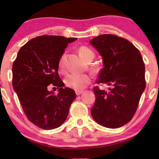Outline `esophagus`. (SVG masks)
<instances>
[{
    "mask_svg": "<svg viewBox=\"0 0 159 159\" xmlns=\"http://www.w3.org/2000/svg\"><path fill=\"white\" fill-rule=\"evenodd\" d=\"M83 93V91H76V94L77 95H80L81 94H82Z\"/></svg>",
    "mask_w": 159,
    "mask_h": 159,
    "instance_id": "esophagus-1",
    "label": "esophagus"
}]
</instances>
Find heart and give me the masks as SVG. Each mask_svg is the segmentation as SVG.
Here are the masks:
<instances>
[{
  "label": "heart",
  "instance_id": "b5f03b06",
  "mask_svg": "<svg viewBox=\"0 0 159 159\" xmlns=\"http://www.w3.org/2000/svg\"><path fill=\"white\" fill-rule=\"evenodd\" d=\"M78 52L80 55L85 59L87 61H91L94 57V53L91 48L87 46H81L78 48ZM58 68L60 71L65 72L66 69L65 66V54H63L61 56L58 61ZM92 71L96 72L98 70V68L94 65L91 66ZM91 76L87 74L83 75H78V74H70L67 75L65 78V84L68 88L72 89L76 91H80L85 89L91 82Z\"/></svg>",
  "mask_w": 159,
  "mask_h": 159
}]
</instances>
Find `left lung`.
<instances>
[{"label":"left lung","instance_id":"obj_1","mask_svg":"<svg viewBox=\"0 0 159 159\" xmlns=\"http://www.w3.org/2000/svg\"><path fill=\"white\" fill-rule=\"evenodd\" d=\"M90 42L103 58L97 84L111 86L107 91L94 88L91 115L101 125L120 128L133 118L145 91V63L139 49L117 35H99Z\"/></svg>","mask_w":159,"mask_h":159}]
</instances>
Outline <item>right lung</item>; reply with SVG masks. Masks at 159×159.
I'll return each instance as SVG.
<instances>
[{
    "mask_svg": "<svg viewBox=\"0 0 159 159\" xmlns=\"http://www.w3.org/2000/svg\"><path fill=\"white\" fill-rule=\"evenodd\" d=\"M75 40L54 35L32 38L20 48L13 63V88L28 119L40 129L61 125L76 98L73 89L64 88L57 72L61 56ZM49 86L59 89V94L49 92Z\"/></svg>",
    "mask_w": 159,
    "mask_h": 159,
    "instance_id": "add662e5",
    "label": "right lung"
}]
</instances>
